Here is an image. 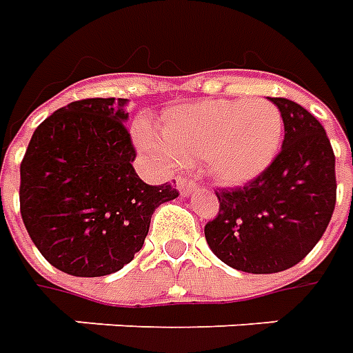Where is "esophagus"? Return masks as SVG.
<instances>
[{"mask_svg": "<svg viewBox=\"0 0 353 353\" xmlns=\"http://www.w3.org/2000/svg\"><path fill=\"white\" fill-rule=\"evenodd\" d=\"M177 189H179V192L183 194V196H187V194H191L194 189H196V183L192 181V179H187V177H177Z\"/></svg>", "mask_w": 353, "mask_h": 353, "instance_id": "34e87169", "label": "esophagus"}]
</instances>
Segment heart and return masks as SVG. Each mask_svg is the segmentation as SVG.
Listing matches in <instances>:
<instances>
[{
	"label": "heart",
	"mask_w": 353,
	"mask_h": 353,
	"mask_svg": "<svg viewBox=\"0 0 353 353\" xmlns=\"http://www.w3.org/2000/svg\"><path fill=\"white\" fill-rule=\"evenodd\" d=\"M283 117L268 100H206L170 109L161 139L139 132V143L164 162L202 161L219 183L252 181L280 149Z\"/></svg>",
	"instance_id": "obj_1"
}]
</instances>
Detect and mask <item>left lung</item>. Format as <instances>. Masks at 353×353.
<instances>
[{"mask_svg":"<svg viewBox=\"0 0 353 353\" xmlns=\"http://www.w3.org/2000/svg\"><path fill=\"white\" fill-rule=\"evenodd\" d=\"M283 117L281 151L244 187L217 189L219 212L206 223L212 252L236 270H288L323 236L336 202L334 153L325 128L288 98H270Z\"/></svg>","mask_w":353,"mask_h":353,"instance_id":"1","label":"left lung"}]
</instances>
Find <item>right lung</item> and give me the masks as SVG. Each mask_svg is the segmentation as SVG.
I'll return each mask as SVG.
<instances>
[{"label": "right lung", "instance_id": "obj_1", "mask_svg": "<svg viewBox=\"0 0 353 353\" xmlns=\"http://www.w3.org/2000/svg\"><path fill=\"white\" fill-rule=\"evenodd\" d=\"M124 98H87L47 117L20 164V214L35 248L58 270L108 276L141 250L154 208L179 194L147 185L132 162Z\"/></svg>", "mask_w": 353, "mask_h": 353}]
</instances>
